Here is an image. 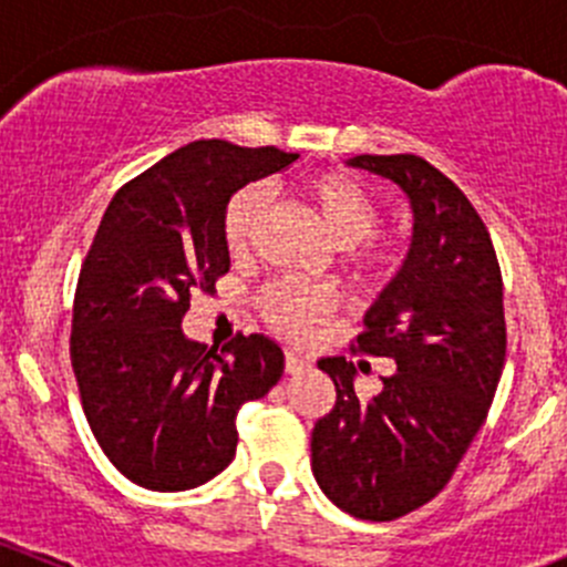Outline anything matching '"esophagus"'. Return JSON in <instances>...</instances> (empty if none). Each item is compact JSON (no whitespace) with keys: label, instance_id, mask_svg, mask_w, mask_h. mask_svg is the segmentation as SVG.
<instances>
[{"label":"esophagus","instance_id":"obj_1","mask_svg":"<svg viewBox=\"0 0 567 567\" xmlns=\"http://www.w3.org/2000/svg\"><path fill=\"white\" fill-rule=\"evenodd\" d=\"M310 368V362H307L305 357H299V353L293 351H285V373H301V370Z\"/></svg>","mask_w":567,"mask_h":567}]
</instances>
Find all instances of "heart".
I'll list each match as a JSON object with an SVG mask.
<instances>
[{
  "label": "heart",
  "instance_id": "obj_1",
  "mask_svg": "<svg viewBox=\"0 0 567 567\" xmlns=\"http://www.w3.org/2000/svg\"><path fill=\"white\" fill-rule=\"evenodd\" d=\"M305 197L316 205L331 238L340 247H357L353 249L357 279L375 282L398 271L403 260L400 249L394 244L373 241L375 230L384 221V208L362 181L342 173L316 175L305 183ZM266 210L268 199L260 186H247L233 194L221 216V238L230 255H247L266 219ZM257 307L274 331L290 340H307L331 318L337 301L331 290L320 285L271 282L257 296Z\"/></svg>",
  "mask_w": 567,
  "mask_h": 567
}]
</instances>
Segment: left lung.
I'll return each instance as SVG.
<instances>
[{"label":"left lung","mask_w":567,"mask_h":567,"mask_svg":"<svg viewBox=\"0 0 567 567\" xmlns=\"http://www.w3.org/2000/svg\"><path fill=\"white\" fill-rule=\"evenodd\" d=\"M414 208L403 268L364 316L357 351L398 364L370 403L346 357L320 359L334 409L312 427V474L340 511L394 522L431 502L477 436L505 368L502 271L466 194L425 158L353 156Z\"/></svg>","instance_id":"1"}]
</instances>
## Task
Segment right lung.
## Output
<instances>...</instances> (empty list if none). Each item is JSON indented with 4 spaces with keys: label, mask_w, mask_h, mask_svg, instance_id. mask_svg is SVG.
I'll return each instance as SVG.
<instances>
[{
    "label": "right lung",
    "mask_w": 567,
    "mask_h": 567,
    "mask_svg": "<svg viewBox=\"0 0 567 567\" xmlns=\"http://www.w3.org/2000/svg\"><path fill=\"white\" fill-rule=\"evenodd\" d=\"M299 153L199 140L125 183L79 274L71 364L93 436L131 483L186 491L238 447L236 416L285 370L282 348L238 334L221 353L183 334L194 293L230 271L221 216L238 188Z\"/></svg>",
    "instance_id": "add662e5"
}]
</instances>
